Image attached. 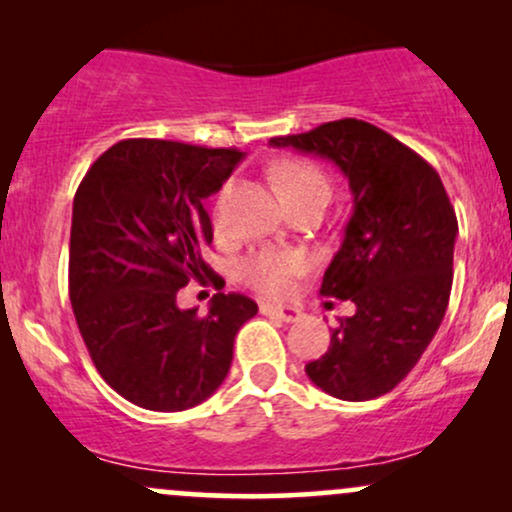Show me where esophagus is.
I'll use <instances>...</instances> for the list:
<instances>
[{
	"instance_id": "esophagus-1",
	"label": "esophagus",
	"mask_w": 512,
	"mask_h": 512,
	"mask_svg": "<svg viewBox=\"0 0 512 512\" xmlns=\"http://www.w3.org/2000/svg\"><path fill=\"white\" fill-rule=\"evenodd\" d=\"M262 315L276 317L281 322H298L301 320V310L298 308H289V305H272V303H262Z\"/></svg>"
}]
</instances>
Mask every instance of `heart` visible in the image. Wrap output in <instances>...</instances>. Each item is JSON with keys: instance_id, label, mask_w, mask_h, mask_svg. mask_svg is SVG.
<instances>
[{"instance_id": "heart-1", "label": "heart", "mask_w": 512, "mask_h": 512, "mask_svg": "<svg viewBox=\"0 0 512 512\" xmlns=\"http://www.w3.org/2000/svg\"><path fill=\"white\" fill-rule=\"evenodd\" d=\"M274 182L279 192L284 195L286 204H298L303 199H330V180L315 163L308 161H291L274 170ZM231 192V185L221 190L219 197V214L221 204ZM305 269V257L293 250H257L250 257H245L238 264V276L252 289L267 293V296H286L291 291L293 279Z\"/></svg>"}]
</instances>
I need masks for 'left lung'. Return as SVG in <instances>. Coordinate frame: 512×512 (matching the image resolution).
Segmentation results:
<instances>
[{"mask_svg":"<svg viewBox=\"0 0 512 512\" xmlns=\"http://www.w3.org/2000/svg\"><path fill=\"white\" fill-rule=\"evenodd\" d=\"M269 144L327 158L354 195L320 293L354 301L356 313L339 320L327 354L305 373L346 402L385 395L419 363L448 308L457 236L448 192L431 163L356 117Z\"/></svg>","mask_w":512,"mask_h":512,"instance_id":"8db88e82","label":"left lung"}]
</instances>
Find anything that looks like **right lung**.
<instances>
[{
  "mask_svg": "<svg viewBox=\"0 0 512 512\" xmlns=\"http://www.w3.org/2000/svg\"><path fill=\"white\" fill-rule=\"evenodd\" d=\"M240 161L238 149L122 139L76 190L69 301L93 366L137 407L182 411L214 395L257 315L243 293H216L207 315L178 308L182 286L216 279L204 199Z\"/></svg>",
  "mask_w": 512,
  "mask_h": 512,
  "instance_id": "1",
  "label": "right lung"
}]
</instances>
